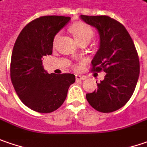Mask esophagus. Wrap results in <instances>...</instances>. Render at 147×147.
I'll list each match as a JSON object with an SVG mask.
<instances>
[{"label": "esophagus", "mask_w": 147, "mask_h": 147, "mask_svg": "<svg viewBox=\"0 0 147 147\" xmlns=\"http://www.w3.org/2000/svg\"><path fill=\"white\" fill-rule=\"evenodd\" d=\"M75 78H76L77 80H84L85 78H86V77H85L84 75H79V74H77V75L75 76Z\"/></svg>", "instance_id": "esophagus-1"}]
</instances>
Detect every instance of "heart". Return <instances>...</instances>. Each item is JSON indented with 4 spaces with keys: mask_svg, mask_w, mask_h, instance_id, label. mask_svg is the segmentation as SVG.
Segmentation results:
<instances>
[{
    "mask_svg": "<svg viewBox=\"0 0 147 147\" xmlns=\"http://www.w3.org/2000/svg\"><path fill=\"white\" fill-rule=\"evenodd\" d=\"M70 31L78 43L84 40H91L94 34L92 28L84 22H76L73 24L70 27Z\"/></svg>",
    "mask_w": 147,
    "mask_h": 147,
    "instance_id": "heart-1",
    "label": "heart"
}]
</instances>
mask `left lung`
<instances>
[{"mask_svg":"<svg viewBox=\"0 0 147 147\" xmlns=\"http://www.w3.org/2000/svg\"><path fill=\"white\" fill-rule=\"evenodd\" d=\"M86 24L99 34V48L92 60V70L107 73L98 89L86 94L88 103L101 113H112L124 106L136 88L140 63L135 45L126 28L107 16L81 15Z\"/></svg>","mask_w":147,"mask_h":147,"instance_id":"8db88e82","label":"left lung"}]
</instances>
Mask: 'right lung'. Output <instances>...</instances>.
<instances>
[{
  "instance_id": "obj_1",
  "label": "right lung",
  "mask_w": 147,
  "mask_h": 147,
  "mask_svg": "<svg viewBox=\"0 0 147 147\" xmlns=\"http://www.w3.org/2000/svg\"><path fill=\"white\" fill-rule=\"evenodd\" d=\"M69 20L59 16L35 19L24 27L15 43L11 82L22 102L35 112L49 113L58 109L75 82L74 74H49L42 65V58L52 54L55 36Z\"/></svg>"
}]
</instances>
